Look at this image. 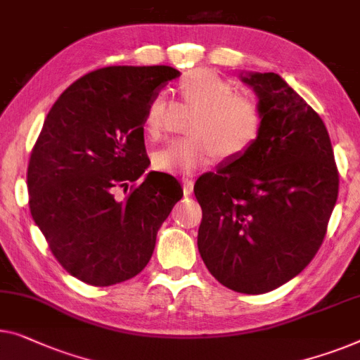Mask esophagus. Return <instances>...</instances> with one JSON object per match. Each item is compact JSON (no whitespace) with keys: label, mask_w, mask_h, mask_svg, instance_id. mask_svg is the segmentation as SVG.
<instances>
[{"label":"esophagus","mask_w":360,"mask_h":360,"mask_svg":"<svg viewBox=\"0 0 360 360\" xmlns=\"http://www.w3.org/2000/svg\"><path fill=\"white\" fill-rule=\"evenodd\" d=\"M181 184H184V193H185V195H191L193 186H195V180L190 179V176H184Z\"/></svg>","instance_id":"1"}]
</instances>
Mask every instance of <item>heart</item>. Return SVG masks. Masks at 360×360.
I'll return each instance as SVG.
<instances>
[{"label": "heart", "mask_w": 360, "mask_h": 360, "mask_svg": "<svg viewBox=\"0 0 360 360\" xmlns=\"http://www.w3.org/2000/svg\"><path fill=\"white\" fill-rule=\"evenodd\" d=\"M179 92L196 108L188 133L154 154L155 167L170 174L193 172L216 162L238 159L257 144L263 129V110L257 98L237 92L231 82L210 68H198L181 77ZM167 97L159 92L150 98L143 118V133L159 139L164 131Z\"/></svg>", "instance_id": "obj_1"}]
</instances>
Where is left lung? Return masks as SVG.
<instances>
[{"mask_svg":"<svg viewBox=\"0 0 360 360\" xmlns=\"http://www.w3.org/2000/svg\"><path fill=\"white\" fill-rule=\"evenodd\" d=\"M258 96L263 129L238 159L196 180L198 250L210 273L242 294H264L311 262L338 200L325 123L276 72H240Z\"/></svg>","mask_w":360,"mask_h":360,"instance_id":"1","label":"left lung"}]
</instances>
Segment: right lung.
<instances>
[{
	"label": "right lung",
	"mask_w": 360,
	"mask_h": 360,
	"mask_svg": "<svg viewBox=\"0 0 360 360\" xmlns=\"http://www.w3.org/2000/svg\"><path fill=\"white\" fill-rule=\"evenodd\" d=\"M179 76L170 66L101 68L72 82L45 118L27 169L30 214L82 283L103 288L141 273L184 196L172 175H144L146 107ZM128 188L118 200L116 191Z\"/></svg>",
	"instance_id": "obj_1"
}]
</instances>
